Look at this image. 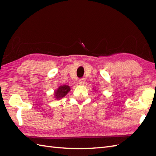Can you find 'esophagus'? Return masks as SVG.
Here are the masks:
<instances>
[{
    "mask_svg": "<svg viewBox=\"0 0 156 156\" xmlns=\"http://www.w3.org/2000/svg\"><path fill=\"white\" fill-rule=\"evenodd\" d=\"M85 83V79L84 78H81L79 80V84H84Z\"/></svg>",
    "mask_w": 156,
    "mask_h": 156,
    "instance_id": "1",
    "label": "esophagus"
}]
</instances>
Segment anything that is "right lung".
<instances>
[{"instance_id":"add662e5","label":"right lung","mask_w":156,"mask_h":156,"mask_svg":"<svg viewBox=\"0 0 156 156\" xmlns=\"http://www.w3.org/2000/svg\"><path fill=\"white\" fill-rule=\"evenodd\" d=\"M69 90H70V88L69 86L68 85L60 86L55 92V98L57 99V100L62 98L66 95Z\"/></svg>"}]
</instances>
